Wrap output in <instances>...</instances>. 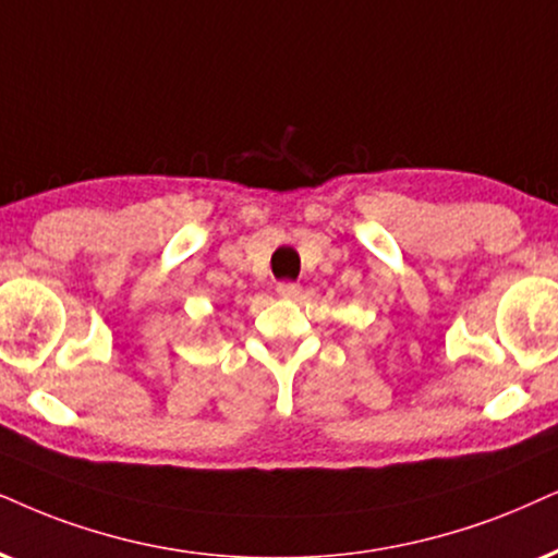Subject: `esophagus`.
<instances>
[{
    "label": "esophagus",
    "mask_w": 558,
    "mask_h": 558,
    "mask_svg": "<svg viewBox=\"0 0 558 558\" xmlns=\"http://www.w3.org/2000/svg\"><path fill=\"white\" fill-rule=\"evenodd\" d=\"M299 293H301L299 283H291V280H283V283H278V295H283V299H295Z\"/></svg>",
    "instance_id": "34e87169"
}]
</instances>
